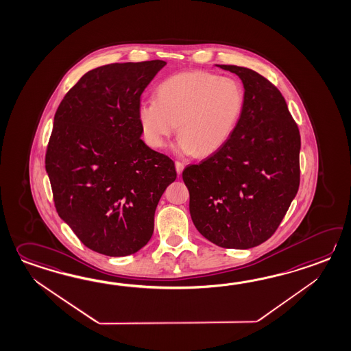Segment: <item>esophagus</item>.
Instances as JSON below:
<instances>
[{"label": "esophagus", "mask_w": 351, "mask_h": 351, "mask_svg": "<svg viewBox=\"0 0 351 351\" xmlns=\"http://www.w3.org/2000/svg\"><path fill=\"white\" fill-rule=\"evenodd\" d=\"M175 167H176V172L178 173H181V172L184 171V167H185V165H184V162H180V161H176L175 162Z\"/></svg>", "instance_id": "esophagus-1"}]
</instances>
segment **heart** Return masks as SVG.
Instances as JSON below:
<instances>
[{
    "mask_svg": "<svg viewBox=\"0 0 351 351\" xmlns=\"http://www.w3.org/2000/svg\"><path fill=\"white\" fill-rule=\"evenodd\" d=\"M157 99L138 106L141 127L151 147L160 148L176 130L178 151L208 156L226 145L242 117L245 94L239 82L206 71H184L162 80Z\"/></svg>",
    "mask_w": 351,
    "mask_h": 351,
    "instance_id": "1",
    "label": "heart"
}]
</instances>
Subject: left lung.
Here are the masks:
<instances>
[{"label":"left lung","mask_w":351,"mask_h":351,"mask_svg":"<svg viewBox=\"0 0 351 351\" xmlns=\"http://www.w3.org/2000/svg\"><path fill=\"white\" fill-rule=\"evenodd\" d=\"M244 84L243 114L230 138L182 180L193 223L221 248L247 250L269 239L300 186L301 137L278 88L257 71L218 65Z\"/></svg>","instance_id":"8db88e82"}]
</instances>
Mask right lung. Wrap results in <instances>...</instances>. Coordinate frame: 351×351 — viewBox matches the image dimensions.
Returning <instances> with one entry per match:
<instances>
[{
    "instance_id": "right-lung-1",
    "label": "right lung",
    "mask_w": 351,
    "mask_h": 351,
    "mask_svg": "<svg viewBox=\"0 0 351 351\" xmlns=\"http://www.w3.org/2000/svg\"><path fill=\"white\" fill-rule=\"evenodd\" d=\"M162 60L88 71L56 109L45 169L59 217L89 250L133 254L154 233L175 164L141 140V95Z\"/></svg>"
}]
</instances>
